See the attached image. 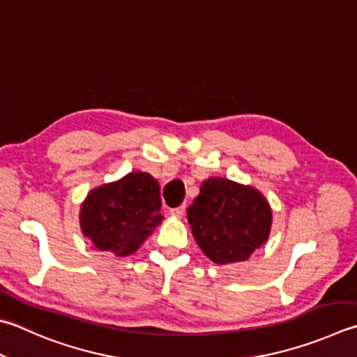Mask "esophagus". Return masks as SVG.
<instances>
[{
  "label": "esophagus",
  "instance_id": "34e87169",
  "mask_svg": "<svg viewBox=\"0 0 357 357\" xmlns=\"http://www.w3.org/2000/svg\"><path fill=\"white\" fill-rule=\"evenodd\" d=\"M185 210H186V205H180L177 208H174V210H171V216L181 218L185 214Z\"/></svg>",
  "mask_w": 357,
  "mask_h": 357
}]
</instances>
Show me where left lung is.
Instances as JSON below:
<instances>
[{"label": "left lung", "instance_id": "obj_1", "mask_svg": "<svg viewBox=\"0 0 357 357\" xmlns=\"http://www.w3.org/2000/svg\"><path fill=\"white\" fill-rule=\"evenodd\" d=\"M200 250L216 264L247 261L266 244L272 208L262 192L224 177H210L186 210Z\"/></svg>", "mask_w": 357, "mask_h": 357}]
</instances>
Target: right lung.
I'll use <instances>...</instances> for the list:
<instances>
[{
    "label": "right lung",
    "mask_w": 357,
    "mask_h": 357,
    "mask_svg": "<svg viewBox=\"0 0 357 357\" xmlns=\"http://www.w3.org/2000/svg\"><path fill=\"white\" fill-rule=\"evenodd\" d=\"M160 208L157 178L133 171L86 194L79 211L80 230L96 250L129 257L161 224Z\"/></svg>",
    "instance_id": "add662e5"
}]
</instances>
